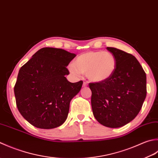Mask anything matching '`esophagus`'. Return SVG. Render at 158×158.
I'll return each mask as SVG.
<instances>
[{"instance_id":"34e87169","label":"esophagus","mask_w":158,"mask_h":158,"mask_svg":"<svg viewBox=\"0 0 158 158\" xmlns=\"http://www.w3.org/2000/svg\"><path fill=\"white\" fill-rule=\"evenodd\" d=\"M87 86H88V82H83V85H82L83 87H86Z\"/></svg>"}]
</instances>
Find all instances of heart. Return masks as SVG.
Returning a JSON list of instances; mask_svg holds the SVG:
<instances>
[{
	"instance_id": "heart-1",
	"label": "heart",
	"mask_w": 158,
	"mask_h": 158,
	"mask_svg": "<svg viewBox=\"0 0 158 158\" xmlns=\"http://www.w3.org/2000/svg\"><path fill=\"white\" fill-rule=\"evenodd\" d=\"M117 68V60L110 52H89L80 54L69 66V72L76 76L80 73L95 82H102L113 75Z\"/></svg>"
}]
</instances>
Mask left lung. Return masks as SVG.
Masks as SVG:
<instances>
[{"mask_svg": "<svg viewBox=\"0 0 158 158\" xmlns=\"http://www.w3.org/2000/svg\"><path fill=\"white\" fill-rule=\"evenodd\" d=\"M117 60L110 78L89 83L93 113L99 123L117 128L130 123L139 113L147 95L146 73L136 57L115 48L107 47Z\"/></svg>", "mask_w": 158, "mask_h": 158, "instance_id": "obj_1", "label": "left lung"}]
</instances>
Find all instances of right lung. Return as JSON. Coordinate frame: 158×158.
Returning <instances> with one entry per match:
<instances>
[{
  "instance_id": "right-lung-1",
  "label": "right lung",
  "mask_w": 158,
  "mask_h": 158,
  "mask_svg": "<svg viewBox=\"0 0 158 158\" xmlns=\"http://www.w3.org/2000/svg\"><path fill=\"white\" fill-rule=\"evenodd\" d=\"M76 55L54 48H43L19 71L14 86L16 106L28 123L52 129L65 121L72 99L83 82L72 83L67 66Z\"/></svg>"
}]
</instances>
